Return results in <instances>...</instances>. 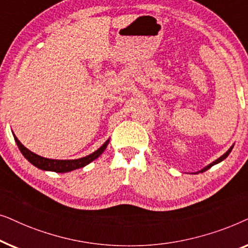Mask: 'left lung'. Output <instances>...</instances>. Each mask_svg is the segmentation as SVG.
Instances as JSON below:
<instances>
[{
  "label": "left lung",
  "mask_w": 248,
  "mask_h": 248,
  "mask_svg": "<svg viewBox=\"0 0 248 248\" xmlns=\"http://www.w3.org/2000/svg\"><path fill=\"white\" fill-rule=\"evenodd\" d=\"M232 148H233V144L232 145V147H230V148L228 149V151H227V152H225V154H223V155H221V157H220V158H218V159H217V160H215V161H213V162H211V164H209L208 166H205V167H204V168H202V169H201V170L196 171V172H195V174H198V172H203V171L208 170V169H210V168H211V167H212V166H215V165H217V164H219V162H221L222 160H225V159H226V158H227V157H228V155H229V154H230V152H232Z\"/></svg>",
  "instance_id": "8db88e82"
}]
</instances>
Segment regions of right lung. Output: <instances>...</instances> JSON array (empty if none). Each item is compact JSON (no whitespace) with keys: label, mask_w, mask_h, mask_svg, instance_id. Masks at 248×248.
I'll return each mask as SVG.
<instances>
[{"label":"right lung","mask_w":248,"mask_h":248,"mask_svg":"<svg viewBox=\"0 0 248 248\" xmlns=\"http://www.w3.org/2000/svg\"><path fill=\"white\" fill-rule=\"evenodd\" d=\"M13 137H15V141L16 145H18L19 150L21 151V154L23 155L27 160H28L30 164L35 166V167L42 169V170L45 171H55V172H69L72 171L74 169H79L82 168L84 166L89 165L91 161H93L94 159H97L99 155L103 154L105 151V149L107 148L108 143H109V139L105 142V143L101 145V147L96 150L93 154H90L89 155H86L83 158H79V159H72V160H60V159H48V158H44L42 155H38L36 154H33L27 149L25 145H23L21 142L18 140V138L16 137L15 133L12 132Z\"/></svg>","instance_id":"1"}]
</instances>
